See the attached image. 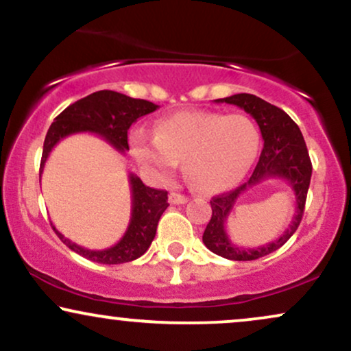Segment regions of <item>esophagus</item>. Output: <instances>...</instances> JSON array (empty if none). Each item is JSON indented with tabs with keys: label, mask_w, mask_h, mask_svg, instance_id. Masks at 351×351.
I'll list each match as a JSON object with an SVG mask.
<instances>
[{
	"label": "esophagus",
	"mask_w": 351,
	"mask_h": 351,
	"mask_svg": "<svg viewBox=\"0 0 351 351\" xmlns=\"http://www.w3.org/2000/svg\"><path fill=\"white\" fill-rule=\"evenodd\" d=\"M169 202H171L172 205H184V203H187V197L182 195V193L172 192L171 195H169Z\"/></svg>",
	"instance_id": "obj_1"
}]
</instances>
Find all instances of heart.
I'll list each match as a JSON object with an SVG mask.
<instances>
[{
    "label": "heart",
    "instance_id": "1",
    "mask_svg": "<svg viewBox=\"0 0 351 351\" xmlns=\"http://www.w3.org/2000/svg\"><path fill=\"white\" fill-rule=\"evenodd\" d=\"M261 135L244 114L184 110L162 117L154 135L138 128L132 135L136 161L159 179H167L182 159L184 171L203 192L234 187L257 156Z\"/></svg>",
    "mask_w": 351,
    "mask_h": 351
}]
</instances>
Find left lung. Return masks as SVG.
Masks as SVG:
<instances>
[{"label": "left lung", "instance_id": "1", "mask_svg": "<svg viewBox=\"0 0 351 351\" xmlns=\"http://www.w3.org/2000/svg\"><path fill=\"white\" fill-rule=\"evenodd\" d=\"M215 102H226L241 107L257 122L261 128L263 148L258 158L257 166L250 174L247 182L211 198V219L206 224L203 232V244L211 252L221 255L229 261H255V258L265 257L275 252L296 232L300 226L302 213H304L306 197L313 174V164H311L308 148H306L304 138L298 125L293 122L287 112L271 106L270 102L254 96V94H234L224 99H216ZM268 178L287 180L295 192L297 211L287 231L278 240L269 243L265 246L254 250L239 248L228 239L226 231L227 216L230 214L232 206L242 193L255 184L265 182Z\"/></svg>", "mask_w": 351, "mask_h": 351}]
</instances>
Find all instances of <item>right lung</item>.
I'll return each mask as SVG.
<instances>
[{
    "label": "right lung",
    "instance_id": "obj_1",
    "mask_svg": "<svg viewBox=\"0 0 351 351\" xmlns=\"http://www.w3.org/2000/svg\"><path fill=\"white\" fill-rule=\"evenodd\" d=\"M158 107L149 101L128 97L115 90H97L71 104L56 117L47 132L43 141L40 176L56 143L75 133H94L102 136L119 153L123 154L125 151H128V128L132 127V123H135L140 117L154 112ZM128 182L132 192V216L122 239L107 249L93 250L77 245L53 226V231L63 244H66L73 252L106 265L132 262L141 257L149 249L156 236L159 218L169 206L167 192L146 187L135 174L128 176Z\"/></svg>",
    "mask_w": 351,
    "mask_h": 351
}]
</instances>
